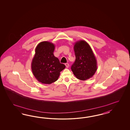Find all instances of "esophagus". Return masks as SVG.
Returning a JSON list of instances; mask_svg holds the SVG:
<instances>
[{
	"instance_id": "1",
	"label": "esophagus",
	"mask_w": 130,
	"mask_h": 130,
	"mask_svg": "<svg viewBox=\"0 0 130 130\" xmlns=\"http://www.w3.org/2000/svg\"><path fill=\"white\" fill-rule=\"evenodd\" d=\"M65 65L66 67H67V68H69V63H65Z\"/></svg>"
}]
</instances>
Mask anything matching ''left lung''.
<instances>
[{
    "mask_svg": "<svg viewBox=\"0 0 130 130\" xmlns=\"http://www.w3.org/2000/svg\"><path fill=\"white\" fill-rule=\"evenodd\" d=\"M75 62L71 67L77 79L85 80L90 79L97 71V62L89 45L84 40L79 41L74 47Z\"/></svg>",
    "mask_w": 130,
    "mask_h": 130,
    "instance_id": "obj_1",
    "label": "left lung"
}]
</instances>
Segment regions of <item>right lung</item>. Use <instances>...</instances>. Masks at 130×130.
<instances>
[{"mask_svg": "<svg viewBox=\"0 0 130 130\" xmlns=\"http://www.w3.org/2000/svg\"><path fill=\"white\" fill-rule=\"evenodd\" d=\"M55 46L50 42L43 41L38 44L31 63L32 72L38 80L44 84L56 82L60 72L65 65L60 63L59 59L53 54Z\"/></svg>", "mask_w": 130, "mask_h": 130, "instance_id": "1", "label": "right lung"}]
</instances>
